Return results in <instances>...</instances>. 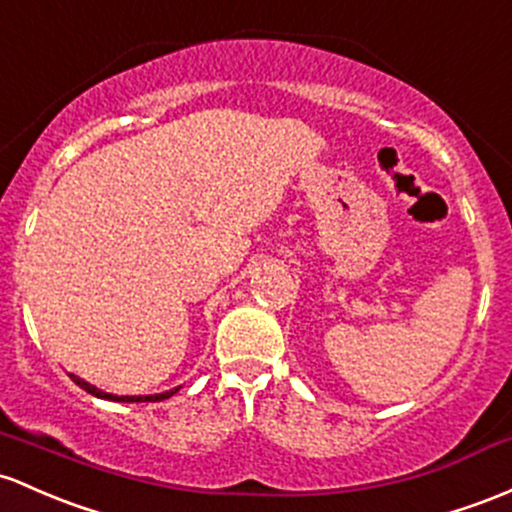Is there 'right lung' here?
<instances>
[{
	"label": "right lung",
	"mask_w": 512,
	"mask_h": 512,
	"mask_svg": "<svg viewBox=\"0 0 512 512\" xmlns=\"http://www.w3.org/2000/svg\"><path fill=\"white\" fill-rule=\"evenodd\" d=\"M70 379L75 381V384L80 386V389H84L87 393H92V396L104 398V401H116V403H150V401H165V398L174 396V393L182 389V386H177V389H170V391H165V393H153V396H116V393H106V391L97 389V386L89 384V381H84L82 376H77V374H70Z\"/></svg>",
	"instance_id": "right-lung-1"
}]
</instances>
